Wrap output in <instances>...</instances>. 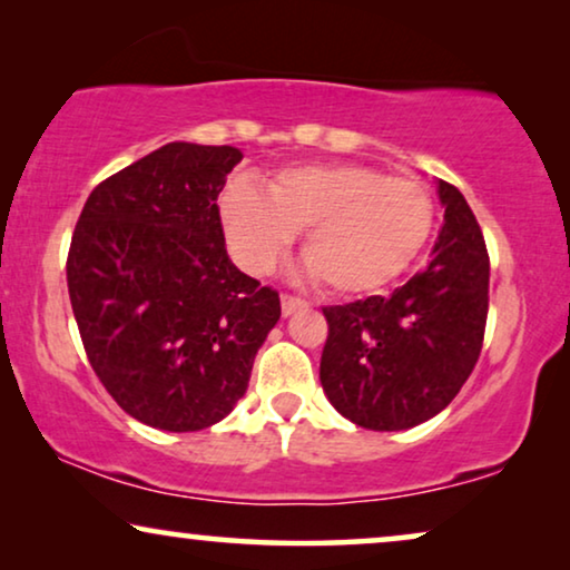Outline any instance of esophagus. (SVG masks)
Segmentation results:
<instances>
[{
    "label": "esophagus",
    "instance_id": "esophagus-1",
    "mask_svg": "<svg viewBox=\"0 0 570 570\" xmlns=\"http://www.w3.org/2000/svg\"><path fill=\"white\" fill-rule=\"evenodd\" d=\"M299 309H307L305 299L292 297V294H281V313H284V317L299 313Z\"/></svg>",
    "mask_w": 570,
    "mask_h": 570
}]
</instances>
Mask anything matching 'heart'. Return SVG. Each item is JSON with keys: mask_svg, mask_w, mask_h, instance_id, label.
Masks as SVG:
<instances>
[{"mask_svg": "<svg viewBox=\"0 0 570 570\" xmlns=\"http://www.w3.org/2000/svg\"><path fill=\"white\" fill-rule=\"evenodd\" d=\"M224 234L242 268L268 273L302 232L309 276L333 294L389 286L422 253L435 222L428 187L385 177L364 164H307L278 171L265 193L226 185L218 200Z\"/></svg>", "mask_w": 570, "mask_h": 570, "instance_id": "b5f03b06", "label": "heart"}]
</instances>
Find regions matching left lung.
<instances>
[{
	"mask_svg": "<svg viewBox=\"0 0 570 570\" xmlns=\"http://www.w3.org/2000/svg\"><path fill=\"white\" fill-rule=\"evenodd\" d=\"M443 229L424 268L391 297L325 307L321 383L367 430H409L451 404L472 375L488 323L490 257L464 195L438 179Z\"/></svg>",
	"mask_w": 570,
	"mask_h": 570,
	"instance_id": "8db88e82",
	"label": "left lung"
}]
</instances>
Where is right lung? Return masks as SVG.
Returning <instances> with one entry per match:
<instances>
[{
    "label": "right lung",
    "mask_w": 570,
    "mask_h": 570,
    "mask_svg": "<svg viewBox=\"0 0 570 570\" xmlns=\"http://www.w3.org/2000/svg\"><path fill=\"white\" fill-rule=\"evenodd\" d=\"M239 161L169 142L104 179L75 226L67 289L88 362L148 428L222 422L281 317L278 294L226 255L216 200Z\"/></svg>",
    "instance_id": "1"
}]
</instances>
